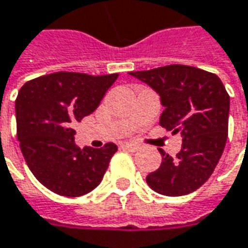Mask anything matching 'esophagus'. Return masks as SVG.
<instances>
[{
    "instance_id": "1",
    "label": "esophagus",
    "mask_w": 248,
    "mask_h": 248,
    "mask_svg": "<svg viewBox=\"0 0 248 248\" xmlns=\"http://www.w3.org/2000/svg\"><path fill=\"white\" fill-rule=\"evenodd\" d=\"M122 149L126 150V152L135 153V152L139 149V146L138 144H135V143H124V144H122Z\"/></svg>"
}]
</instances>
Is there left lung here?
<instances>
[{
    "instance_id": "8db88e82",
    "label": "left lung",
    "mask_w": 248,
    "mask_h": 248,
    "mask_svg": "<svg viewBox=\"0 0 248 248\" xmlns=\"http://www.w3.org/2000/svg\"><path fill=\"white\" fill-rule=\"evenodd\" d=\"M130 76L160 95L166 108L160 124L182 135L175 157L158 149L161 164L146 177L149 186L167 197L197 191L212 175L227 140L230 96L223 82L213 73L184 64L132 71Z\"/></svg>"
}]
</instances>
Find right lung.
<instances>
[{"label": "right lung", "mask_w": 248, "mask_h": 248, "mask_svg": "<svg viewBox=\"0 0 248 248\" xmlns=\"http://www.w3.org/2000/svg\"><path fill=\"white\" fill-rule=\"evenodd\" d=\"M118 76L57 71L19 90L15 101L19 147L32 174L51 192L81 197L102 181L118 146L80 149L71 126L98 108Z\"/></svg>", "instance_id": "1"}]
</instances>
